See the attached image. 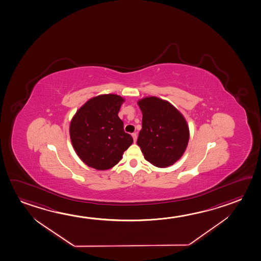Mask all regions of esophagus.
<instances>
[{
	"mask_svg": "<svg viewBox=\"0 0 261 261\" xmlns=\"http://www.w3.org/2000/svg\"><path fill=\"white\" fill-rule=\"evenodd\" d=\"M132 135H133V141L136 142L137 141V133H133Z\"/></svg>",
	"mask_w": 261,
	"mask_h": 261,
	"instance_id": "34e87169",
	"label": "esophagus"
}]
</instances>
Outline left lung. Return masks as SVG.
<instances>
[{"label": "left lung", "mask_w": 261, "mask_h": 261, "mask_svg": "<svg viewBox=\"0 0 261 261\" xmlns=\"http://www.w3.org/2000/svg\"><path fill=\"white\" fill-rule=\"evenodd\" d=\"M142 112V128L137 144L149 163L156 167L171 166L181 158L189 141L184 116L171 103L159 97L138 101Z\"/></svg>", "instance_id": "8db88e82"}]
</instances>
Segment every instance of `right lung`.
Here are the masks:
<instances>
[{
	"label": "right lung",
	"mask_w": 261,
	"mask_h": 261,
	"mask_svg": "<svg viewBox=\"0 0 261 261\" xmlns=\"http://www.w3.org/2000/svg\"><path fill=\"white\" fill-rule=\"evenodd\" d=\"M123 97L115 94L90 98L71 120V142L82 162L97 170L111 169L122 159L133 139L118 113Z\"/></svg>",
	"instance_id": "add662e5"
}]
</instances>
